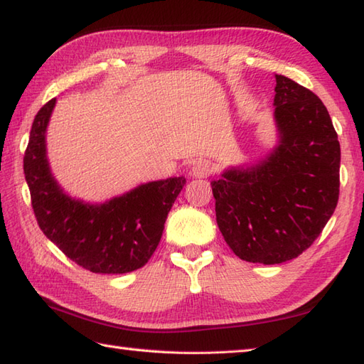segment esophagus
Instances as JSON below:
<instances>
[{
  "mask_svg": "<svg viewBox=\"0 0 364 364\" xmlns=\"http://www.w3.org/2000/svg\"><path fill=\"white\" fill-rule=\"evenodd\" d=\"M210 172H213V167H210L208 161H197L192 166V175L196 178H206V176L210 175Z\"/></svg>",
  "mask_w": 364,
  "mask_h": 364,
  "instance_id": "esophagus-1",
  "label": "esophagus"
}]
</instances>
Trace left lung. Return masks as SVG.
I'll list each match as a JSON object with an SVG mask.
<instances>
[{
	"label": "left lung",
	"instance_id": "8db88e82",
	"mask_svg": "<svg viewBox=\"0 0 364 364\" xmlns=\"http://www.w3.org/2000/svg\"><path fill=\"white\" fill-rule=\"evenodd\" d=\"M277 146L248 167L210 181L215 217L234 255L274 265L302 255L332 217L340 196L341 150L321 99L276 74Z\"/></svg>",
	"mask_w": 364,
	"mask_h": 364
}]
</instances>
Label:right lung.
Returning a JSON list of instances; mask_svg holds the SVG:
<instances>
[{
	"mask_svg": "<svg viewBox=\"0 0 364 364\" xmlns=\"http://www.w3.org/2000/svg\"><path fill=\"white\" fill-rule=\"evenodd\" d=\"M54 107L55 99H50L40 108L23 159L40 230L66 257L92 273L134 272L155 252L186 178L150 181L99 205L70 197L55 181L46 156V129Z\"/></svg>",
	"mask_w": 364,
	"mask_h": 364,
	"instance_id": "obj_1",
	"label": "right lung"
}]
</instances>
